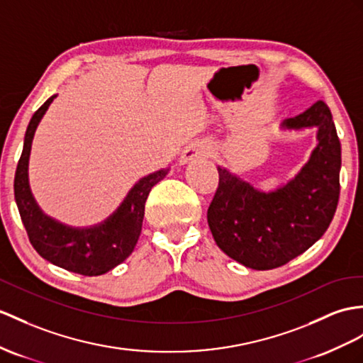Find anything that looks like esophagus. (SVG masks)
<instances>
[{
	"mask_svg": "<svg viewBox=\"0 0 363 363\" xmlns=\"http://www.w3.org/2000/svg\"><path fill=\"white\" fill-rule=\"evenodd\" d=\"M211 151H212L211 146L206 143H192L182 152L180 163L186 164L192 160H201V158L209 157Z\"/></svg>",
	"mask_w": 363,
	"mask_h": 363,
	"instance_id": "1",
	"label": "esophagus"
}]
</instances>
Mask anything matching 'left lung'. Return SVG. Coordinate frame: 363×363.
Wrapping results in <instances>:
<instances>
[{"label":"left lung","mask_w":363,"mask_h":363,"mask_svg":"<svg viewBox=\"0 0 363 363\" xmlns=\"http://www.w3.org/2000/svg\"><path fill=\"white\" fill-rule=\"evenodd\" d=\"M284 129H317V146L300 171L264 192L217 166L218 188L208 208V225L217 246L246 268H279L319 240L328 229L340 194V141L333 115L322 100Z\"/></svg>","instance_id":"8db88e82"}]
</instances>
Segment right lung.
Here are the masks:
<instances>
[{
  "label": "right lung",
  "mask_w": 363,
  "mask_h": 363,
  "mask_svg": "<svg viewBox=\"0 0 363 363\" xmlns=\"http://www.w3.org/2000/svg\"><path fill=\"white\" fill-rule=\"evenodd\" d=\"M55 96L52 95L32 115L26 130L23 154L15 172V201L29 240L43 259L82 276H101L125 262L134 251L143 225L146 199L152 186L169 172V167L140 179L121 205L96 225L74 228L44 214L32 196L28 171L35 130Z\"/></svg>",
  "instance_id": "add662e5"
}]
</instances>
